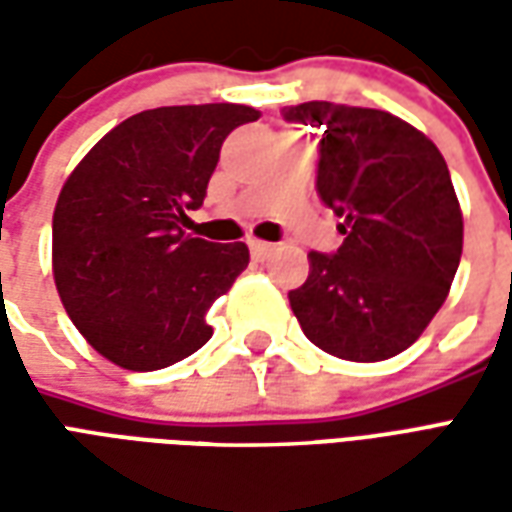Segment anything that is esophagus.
<instances>
[{"label": "esophagus", "mask_w": 512, "mask_h": 512, "mask_svg": "<svg viewBox=\"0 0 512 512\" xmlns=\"http://www.w3.org/2000/svg\"><path fill=\"white\" fill-rule=\"evenodd\" d=\"M249 249H252V257H255V260H266V257L274 252V244L252 238V241H249Z\"/></svg>", "instance_id": "34e87169"}]
</instances>
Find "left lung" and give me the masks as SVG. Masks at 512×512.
Segmentation results:
<instances>
[{
    "label": "left lung",
    "instance_id": "8db88e82",
    "mask_svg": "<svg viewBox=\"0 0 512 512\" xmlns=\"http://www.w3.org/2000/svg\"><path fill=\"white\" fill-rule=\"evenodd\" d=\"M288 123L321 128L318 194L343 224L334 255L310 252L290 290L301 332L348 362L406 351L450 293L463 216L439 147L406 120L362 106H285Z\"/></svg>",
    "mask_w": 512,
    "mask_h": 512
}]
</instances>
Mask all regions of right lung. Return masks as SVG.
Masks as SVG:
<instances>
[{
	"instance_id": "obj_1",
	"label": "right lung",
	"mask_w": 512,
	"mask_h": 512,
	"mask_svg": "<svg viewBox=\"0 0 512 512\" xmlns=\"http://www.w3.org/2000/svg\"><path fill=\"white\" fill-rule=\"evenodd\" d=\"M244 104L158 106L115 126L79 161L54 208L51 266L84 340L136 373L211 340V304L249 266V249L183 233L205 200L227 134L255 123Z\"/></svg>"
}]
</instances>
